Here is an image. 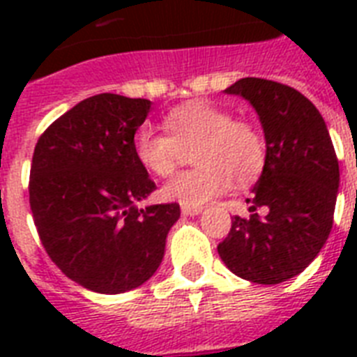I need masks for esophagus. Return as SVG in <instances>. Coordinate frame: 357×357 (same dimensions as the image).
Masks as SVG:
<instances>
[{
  "label": "esophagus",
  "mask_w": 357,
  "mask_h": 357,
  "mask_svg": "<svg viewBox=\"0 0 357 357\" xmlns=\"http://www.w3.org/2000/svg\"><path fill=\"white\" fill-rule=\"evenodd\" d=\"M200 213H202V207L181 206V215H185V217H196V215H200Z\"/></svg>",
  "instance_id": "1"
}]
</instances>
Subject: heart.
<instances>
[{
	"mask_svg": "<svg viewBox=\"0 0 357 357\" xmlns=\"http://www.w3.org/2000/svg\"><path fill=\"white\" fill-rule=\"evenodd\" d=\"M168 133L150 123L137 128L131 140L133 155L146 172L157 178L172 176L192 151L189 172L162 187V196L187 207H200L231 187L259 178L266 161L261 129L248 120L234 119L226 107L209 102H187L165 116Z\"/></svg>",
	"mask_w": 357,
	"mask_h": 357,
	"instance_id": "heart-1",
	"label": "heart"
}]
</instances>
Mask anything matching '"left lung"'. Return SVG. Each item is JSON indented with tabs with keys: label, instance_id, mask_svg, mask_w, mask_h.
Listing matches in <instances>:
<instances>
[{
	"label": "left lung",
	"instance_id": "1",
	"mask_svg": "<svg viewBox=\"0 0 357 357\" xmlns=\"http://www.w3.org/2000/svg\"><path fill=\"white\" fill-rule=\"evenodd\" d=\"M255 109L265 133L266 161L248 218H231L218 255L235 276L276 285L304 271L332 231L339 161L326 122L313 103L276 81L244 77L226 89ZM264 209V217L257 213Z\"/></svg>",
	"mask_w": 357,
	"mask_h": 357
}]
</instances>
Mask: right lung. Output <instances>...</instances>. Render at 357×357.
<instances>
[{
	"label": "right lung",
	"instance_id": "right-lung-1",
	"mask_svg": "<svg viewBox=\"0 0 357 357\" xmlns=\"http://www.w3.org/2000/svg\"><path fill=\"white\" fill-rule=\"evenodd\" d=\"M151 102L86 98L42 133L31 162L29 204L42 246L61 271L94 293L148 282L165 255L178 204H137L155 190L133 155Z\"/></svg>",
	"mask_w": 357,
	"mask_h": 357
}]
</instances>
